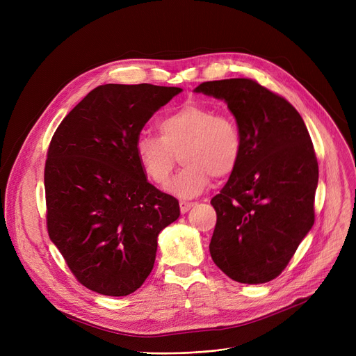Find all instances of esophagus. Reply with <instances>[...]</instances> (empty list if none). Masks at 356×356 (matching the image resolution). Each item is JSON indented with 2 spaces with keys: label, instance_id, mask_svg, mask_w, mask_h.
Instances as JSON below:
<instances>
[{
  "label": "esophagus",
  "instance_id": "esophagus-1",
  "mask_svg": "<svg viewBox=\"0 0 356 356\" xmlns=\"http://www.w3.org/2000/svg\"><path fill=\"white\" fill-rule=\"evenodd\" d=\"M195 202H184V200H180V212L181 213H186L191 208L195 207Z\"/></svg>",
  "mask_w": 356,
  "mask_h": 356
}]
</instances>
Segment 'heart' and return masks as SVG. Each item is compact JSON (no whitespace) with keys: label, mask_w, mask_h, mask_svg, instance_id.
Wrapping results in <instances>:
<instances>
[{"label":"heart","mask_w":356,"mask_h":356,"mask_svg":"<svg viewBox=\"0 0 356 356\" xmlns=\"http://www.w3.org/2000/svg\"><path fill=\"white\" fill-rule=\"evenodd\" d=\"M160 137L140 134L136 156L145 175L157 184L170 179L177 153L184 164L170 183L180 196H196L208 188L212 176L228 177L242 156L241 129L229 115L216 114L212 106L186 102L167 112L157 124Z\"/></svg>","instance_id":"1"}]
</instances>
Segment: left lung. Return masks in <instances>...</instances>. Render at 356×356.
Instances as JSON below:
<instances>
[{"instance_id":"left-lung-1","label":"left lung","mask_w":356,"mask_h":356,"mask_svg":"<svg viewBox=\"0 0 356 356\" xmlns=\"http://www.w3.org/2000/svg\"><path fill=\"white\" fill-rule=\"evenodd\" d=\"M228 104L242 136L239 164L212 200L213 263L229 278L263 284L282 274L314 223L319 165L303 118L247 78L200 83Z\"/></svg>"}]
</instances>
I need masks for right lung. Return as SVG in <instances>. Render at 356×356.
Segmentation results:
<instances>
[{
  "mask_svg": "<svg viewBox=\"0 0 356 356\" xmlns=\"http://www.w3.org/2000/svg\"><path fill=\"white\" fill-rule=\"evenodd\" d=\"M180 88L108 83L92 89L56 129L47 149V232L86 289L128 296L156 261L157 236L179 200L148 183L136 156L145 122Z\"/></svg>",
  "mask_w": 356,
  "mask_h": 356,
  "instance_id": "1",
  "label": "right lung"
}]
</instances>
